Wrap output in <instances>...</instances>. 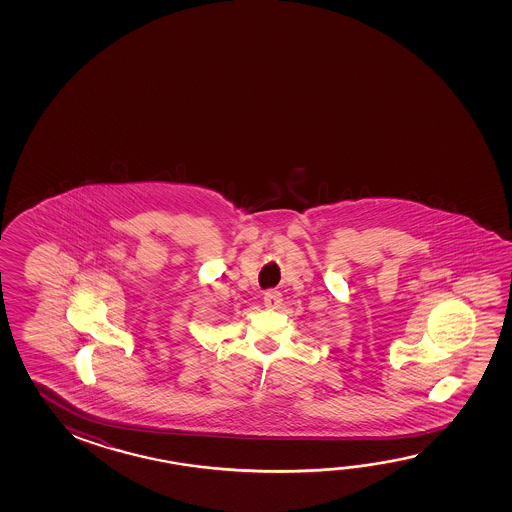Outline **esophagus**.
Masks as SVG:
<instances>
[{
  "label": "esophagus",
  "instance_id": "esophagus-1",
  "mask_svg": "<svg viewBox=\"0 0 512 512\" xmlns=\"http://www.w3.org/2000/svg\"><path fill=\"white\" fill-rule=\"evenodd\" d=\"M280 303H282V294L278 291H266L264 293V305L268 309H277V307H280Z\"/></svg>",
  "mask_w": 512,
  "mask_h": 512
}]
</instances>
